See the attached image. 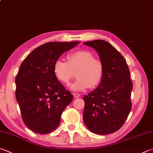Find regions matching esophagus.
I'll list each match as a JSON object with an SVG mask.
<instances>
[{"label":"esophagus","mask_w":153,"mask_h":153,"mask_svg":"<svg viewBox=\"0 0 153 153\" xmlns=\"http://www.w3.org/2000/svg\"><path fill=\"white\" fill-rule=\"evenodd\" d=\"M74 96L75 97V98H79V97L80 96V95L79 94H76V93H74Z\"/></svg>","instance_id":"34e87169"}]
</instances>
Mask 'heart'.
Segmentation results:
<instances>
[{"mask_svg":"<svg viewBox=\"0 0 153 153\" xmlns=\"http://www.w3.org/2000/svg\"><path fill=\"white\" fill-rule=\"evenodd\" d=\"M68 62L58 59L54 63L53 72L57 78L63 84H68L76 73L77 79L70 85L73 91H81L98 85L104 76V65L100 60L94 58L88 50H79L68 55Z\"/></svg>","mask_w":153,"mask_h":153,"instance_id":"b5f03b06","label":"heart"}]
</instances>
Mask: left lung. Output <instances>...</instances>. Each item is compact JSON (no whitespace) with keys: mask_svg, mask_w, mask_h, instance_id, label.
Here are the masks:
<instances>
[{"mask_svg":"<svg viewBox=\"0 0 153 153\" xmlns=\"http://www.w3.org/2000/svg\"><path fill=\"white\" fill-rule=\"evenodd\" d=\"M84 44L98 53L104 76L98 88L84 96L83 119L91 132L111 134L123 126L131 110L129 69L123 55L107 41L98 39Z\"/></svg>","mask_w":153,"mask_h":153,"instance_id":"left-lung-1","label":"left lung"}]
</instances>
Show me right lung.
I'll return each instance as SVG.
<instances>
[{"instance_id": "1", "label": "right lung", "mask_w": 153, "mask_h": 153, "mask_svg": "<svg viewBox=\"0 0 153 153\" xmlns=\"http://www.w3.org/2000/svg\"><path fill=\"white\" fill-rule=\"evenodd\" d=\"M79 41L49 42L38 47L22 62L15 78L16 99L24 123L32 131L47 134L57 128L61 116L73 100L53 72L63 53Z\"/></svg>"}]
</instances>
